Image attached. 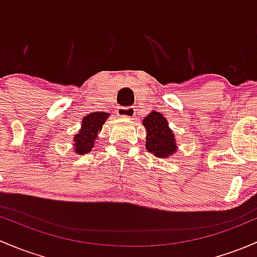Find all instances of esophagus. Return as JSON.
Returning <instances> with one entry per match:
<instances>
[{"label":"esophagus","mask_w":257,"mask_h":257,"mask_svg":"<svg viewBox=\"0 0 257 257\" xmlns=\"http://www.w3.org/2000/svg\"><path fill=\"white\" fill-rule=\"evenodd\" d=\"M117 116L120 117H127V118H132L136 113V109L135 107H118L117 111H116Z\"/></svg>","instance_id":"esophagus-1"}]
</instances>
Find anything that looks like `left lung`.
<instances>
[{
  "mask_svg": "<svg viewBox=\"0 0 257 257\" xmlns=\"http://www.w3.org/2000/svg\"><path fill=\"white\" fill-rule=\"evenodd\" d=\"M142 125L147 132L146 148L156 157H171L177 151L176 139L172 130L169 128L167 120L158 111H152L145 117Z\"/></svg>",
  "mask_w": 257,
  "mask_h": 257,
  "instance_id": "left-lung-1",
  "label": "left lung"
}]
</instances>
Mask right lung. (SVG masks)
I'll return each mask as SVG.
<instances>
[{
  "label": "right lung",
  "instance_id": "obj_1",
  "mask_svg": "<svg viewBox=\"0 0 257 257\" xmlns=\"http://www.w3.org/2000/svg\"><path fill=\"white\" fill-rule=\"evenodd\" d=\"M110 113L91 112L83 118L81 128L74 136V151L78 155H85L94 147L97 135L101 131L102 125L107 120Z\"/></svg>",
  "mask_w": 257,
  "mask_h": 257
}]
</instances>
